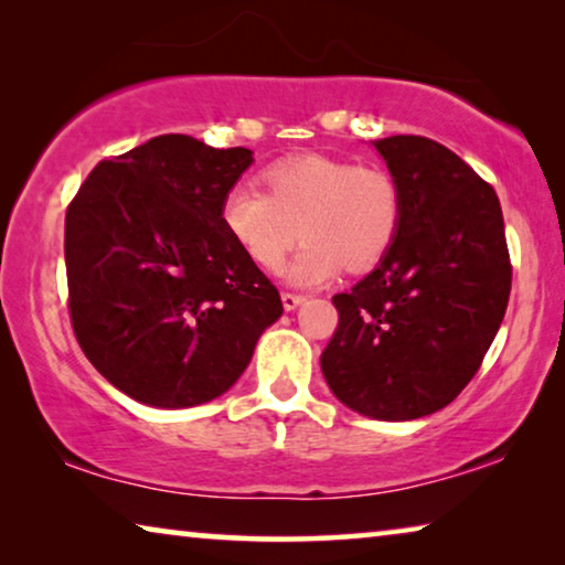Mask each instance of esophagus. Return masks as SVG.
<instances>
[{
    "instance_id": "34e87169",
    "label": "esophagus",
    "mask_w": 565,
    "mask_h": 565,
    "mask_svg": "<svg viewBox=\"0 0 565 565\" xmlns=\"http://www.w3.org/2000/svg\"><path fill=\"white\" fill-rule=\"evenodd\" d=\"M303 296H298V292H282V306L285 311H292V308H298L300 303H303Z\"/></svg>"
}]
</instances>
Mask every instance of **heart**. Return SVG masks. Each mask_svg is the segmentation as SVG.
I'll use <instances>...</instances> for the list:
<instances>
[{
  "label": "heart",
  "instance_id": "heart-1",
  "mask_svg": "<svg viewBox=\"0 0 565 565\" xmlns=\"http://www.w3.org/2000/svg\"><path fill=\"white\" fill-rule=\"evenodd\" d=\"M267 192L234 184L221 205V223L254 265L277 273L303 234L308 242L290 277L319 285L339 269L367 273L388 257L404 228V190L383 167L303 153L275 161Z\"/></svg>",
  "mask_w": 565,
  "mask_h": 565
}]
</instances>
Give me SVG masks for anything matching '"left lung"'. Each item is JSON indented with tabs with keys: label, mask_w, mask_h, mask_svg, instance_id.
<instances>
[{
	"label": "left lung",
	"mask_w": 565,
	"mask_h": 565,
	"mask_svg": "<svg viewBox=\"0 0 565 565\" xmlns=\"http://www.w3.org/2000/svg\"><path fill=\"white\" fill-rule=\"evenodd\" d=\"M375 149L404 190V228L381 265L337 292L321 370L352 412L406 422L445 408L473 381L512 290L493 188L424 136Z\"/></svg>",
	"instance_id": "obj_1"
}]
</instances>
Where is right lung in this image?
<instances>
[{
  "label": "right lung",
  "mask_w": 565,
  "mask_h": 565,
  "mask_svg": "<svg viewBox=\"0 0 565 565\" xmlns=\"http://www.w3.org/2000/svg\"><path fill=\"white\" fill-rule=\"evenodd\" d=\"M252 151L167 134L103 159L66 211L68 316L126 396L161 408L218 398L282 300L221 223Z\"/></svg>",
  "instance_id": "obj_1"
}]
</instances>
